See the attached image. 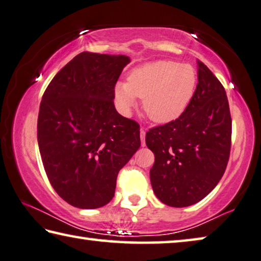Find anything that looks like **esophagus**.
I'll return each mask as SVG.
<instances>
[{"mask_svg":"<svg viewBox=\"0 0 261 261\" xmlns=\"http://www.w3.org/2000/svg\"><path fill=\"white\" fill-rule=\"evenodd\" d=\"M145 135H146V131L144 129H140V139H142L143 146H145Z\"/></svg>","mask_w":261,"mask_h":261,"instance_id":"1","label":"esophagus"}]
</instances>
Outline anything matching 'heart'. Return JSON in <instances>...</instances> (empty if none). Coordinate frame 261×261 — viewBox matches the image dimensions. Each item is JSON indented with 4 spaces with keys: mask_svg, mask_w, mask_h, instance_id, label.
I'll list each match as a JSON object with an SVG mask.
<instances>
[{
    "mask_svg": "<svg viewBox=\"0 0 261 261\" xmlns=\"http://www.w3.org/2000/svg\"><path fill=\"white\" fill-rule=\"evenodd\" d=\"M192 65L160 60L136 68L127 84L116 87V100L123 111H130L136 98L143 100L144 113L151 121L165 124L174 121L192 100L196 87Z\"/></svg>",
    "mask_w": 261,
    "mask_h": 261,
    "instance_id": "b5f03b06",
    "label": "heart"
}]
</instances>
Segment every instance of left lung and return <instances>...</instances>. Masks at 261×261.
I'll use <instances>...</instances> for the list:
<instances>
[{"label": "left lung", "instance_id": "obj_1", "mask_svg": "<svg viewBox=\"0 0 261 261\" xmlns=\"http://www.w3.org/2000/svg\"><path fill=\"white\" fill-rule=\"evenodd\" d=\"M197 85L187 108L174 121L146 132L155 160L151 185L163 203H197L220 182L231 148L229 102L220 80L197 60Z\"/></svg>", "mask_w": 261, "mask_h": 261}]
</instances>
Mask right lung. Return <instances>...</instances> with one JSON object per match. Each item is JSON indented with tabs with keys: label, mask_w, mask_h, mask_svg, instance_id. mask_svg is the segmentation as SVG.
I'll return each instance as SVG.
<instances>
[{
	"label": "right lung",
	"mask_w": 261,
	"mask_h": 261,
	"mask_svg": "<svg viewBox=\"0 0 261 261\" xmlns=\"http://www.w3.org/2000/svg\"><path fill=\"white\" fill-rule=\"evenodd\" d=\"M125 56L82 52L57 73L41 98L37 138L58 195L81 209L106 205L118 172L140 146L139 124L115 109Z\"/></svg>",
	"instance_id": "1"
}]
</instances>
